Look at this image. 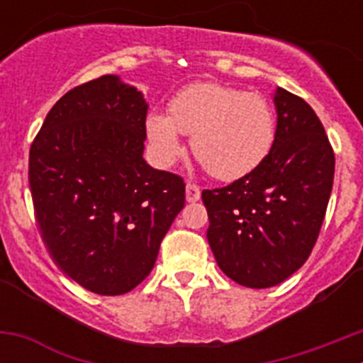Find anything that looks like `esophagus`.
<instances>
[{
	"instance_id": "esophagus-1",
	"label": "esophagus",
	"mask_w": 363,
	"mask_h": 363,
	"mask_svg": "<svg viewBox=\"0 0 363 363\" xmlns=\"http://www.w3.org/2000/svg\"><path fill=\"white\" fill-rule=\"evenodd\" d=\"M201 196V191L198 185L194 184H187V187H185V198H187L189 203H194V201L200 200Z\"/></svg>"
}]
</instances>
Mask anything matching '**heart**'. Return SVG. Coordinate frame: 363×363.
I'll list each match as a JSON object with an SVG mask.
<instances>
[{"mask_svg":"<svg viewBox=\"0 0 363 363\" xmlns=\"http://www.w3.org/2000/svg\"><path fill=\"white\" fill-rule=\"evenodd\" d=\"M145 133L154 160L171 167L184 154V136L213 178L233 182L251 174L267 158L277 138L271 104L258 92L220 83H192L169 104V116L150 112Z\"/></svg>","mask_w":363,"mask_h":363,"instance_id":"obj_1","label":"heart"}]
</instances>
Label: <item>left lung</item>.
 Instances as JSON below:
<instances>
[{
    "label": "left lung",
    "mask_w": 363,
    "mask_h": 363,
    "mask_svg": "<svg viewBox=\"0 0 363 363\" xmlns=\"http://www.w3.org/2000/svg\"><path fill=\"white\" fill-rule=\"evenodd\" d=\"M272 101L277 138L264 163L227 187L201 192L218 267L251 289L281 284L306 264L335 178V152L313 108L280 86Z\"/></svg>",
    "instance_id": "8db88e82"
}]
</instances>
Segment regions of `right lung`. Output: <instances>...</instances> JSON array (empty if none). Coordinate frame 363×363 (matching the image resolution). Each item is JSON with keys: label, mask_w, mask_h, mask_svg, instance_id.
Here are the masks:
<instances>
[{"label": "right lung", "mask_w": 363, "mask_h": 363, "mask_svg": "<svg viewBox=\"0 0 363 363\" xmlns=\"http://www.w3.org/2000/svg\"><path fill=\"white\" fill-rule=\"evenodd\" d=\"M149 104L107 74L56 101L32 142L28 185L43 242L86 291L118 296L152 271L185 205L179 176L143 158Z\"/></svg>", "instance_id": "obj_1"}]
</instances>
